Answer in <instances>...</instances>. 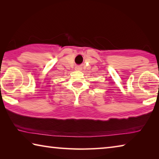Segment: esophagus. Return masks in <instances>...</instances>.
Here are the masks:
<instances>
[{
  "label": "esophagus",
  "instance_id": "esophagus-1",
  "mask_svg": "<svg viewBox=\"0 0 159 159\" xmlns=\"http://www.w3.org/2000/svg\"><path fill=\"white\" fill-rule=\"evenodd\" d=\"M77 68H78V69H79V67H77Z\"/></svg>",
  "mask_w": 159,
  "mask_h": 159
}]
</instances>
